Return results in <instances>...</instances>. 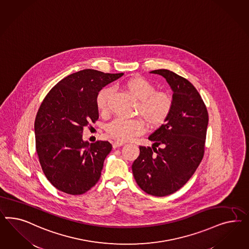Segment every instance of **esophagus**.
<instances>
[{
    "label": "esophagus",
    "instance_id": "1",
    "mask_svg": "<svg viewBox=\"0 0 249 249\" xmlns=\"http://www.w3.org/2000/svg\"><path fill=\"white\" fill-rule=\"evenodd\" d=\"M122 145H123L122 142H114L113 143H112V147H113L114 149H117V148L121 147V146H122Z\"/></svg>",
    "mask_w": 249,
    "mask_h": 249
}]
</instances>
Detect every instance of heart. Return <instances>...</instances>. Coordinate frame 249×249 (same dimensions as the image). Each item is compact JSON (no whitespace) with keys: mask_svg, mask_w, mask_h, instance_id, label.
<instances>
[{"mask_svg":"<svg viewBox=\"0 0 249 249\" xmlns=\"http://www.w3.org/2000/svg\"><path fill=\"white\" fill-rule=\"evenodd\" d=\"M124 87L139 101L137 112L143 118L149 127L159 128L165 123L174 106L173 98L168 93L156 91L155 86L142 76L129 78ZM112 93L113 89L110 87H106L98 92L96 103L100 112L107 111L108 99ZM144 131V122L139 119H116L107 127L108 136L119 142H128Z\"/></svg>","mask_w":249,"mask_h":249,"instance_id":"b5f03b06","label":"heart"}]
</instances>
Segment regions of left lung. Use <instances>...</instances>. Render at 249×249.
I'll return each mask as SVG.
<instances>
[{
  "mask_svg": "<svg viewBox=\"0 0 249 249\" xmlns=\"http://www.w3.org/2000/svg\"><path fill=\"white\" fill-rule=\"evenodd\" d=\"M170 85L174 106L163 125L149 137L151 147L140 146L132 164L138 185L151 196H169L181 188L204 157L208 113L198 91L187 79L167 69L151 71ZM160 144L162 147L156 149Z\"/></svg>",
  "mask_w": 249,
  "mask_h": 249,
  "instance_id": "obj_1",
  "label": "left lung"
}]
</instances>
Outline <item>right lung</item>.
<instances>
[{"instance_id": "1", "label": "right lung", "mask_w": 249, "mask_h": 249, "mask_svg": "<svg viewBox=\"0 0 249 249\" xmlns=\"http://www.w3.org/2000/svg\"><path fill=\"white\" fill-rule=\"evenodd\" d=\"M120 74L84 69L56 84L35 121L36 152L47 180L61 192L78 196L98 182L112 145L83 140L84 127L98 119V92Z\"/></svg>"}]
</instances>
